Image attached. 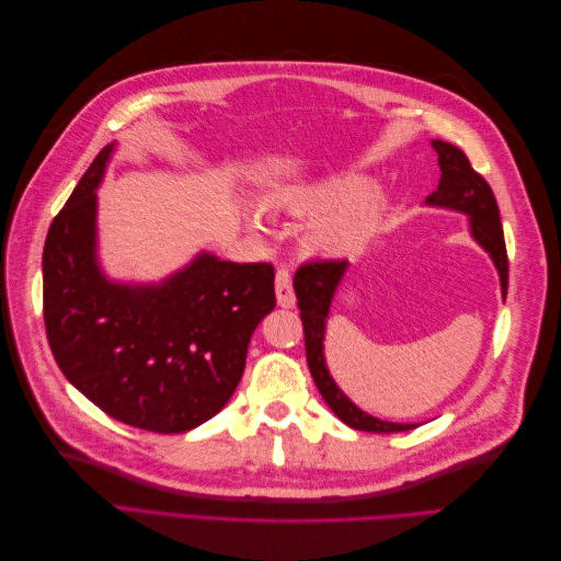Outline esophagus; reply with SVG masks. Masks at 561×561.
Segmentation results:
<instances>
[{
  "mask_svg": "<svg viewBox=\"0 0 561 561\" xmlns=\"http://www.w3.org/2000/svg\"><path fill=\"white\" fill-rule=\"evenodd\" d=\"M276 301L283 309L295 307V290H293V278L287 274V268L276 271Z\"/></svg>",
  "mask_w": 561,
  "mask_h": 561,
  "instance_id": "esophagus-1",
  "label": "esophagus"
}]
</instances>
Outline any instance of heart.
<instances>
[{
  "label": "heart",
  "instance_id": "1",
  "mask_svg": "<svg viewBox=\"0 0 561 561\" xmlns=\"http://www.w3.org/2000/svg\"><path fill=\"white\" fill-rule=\"evenodd\" d=\"M278 201L297 217L325 215L304 236V245L318 257H346L358 252L383 217V196L371 192V180L365 175H339L304 184L280 194Z\"/></svg>",
  "mask_w": 561,
  "mask_h": 561
}]
</instances>
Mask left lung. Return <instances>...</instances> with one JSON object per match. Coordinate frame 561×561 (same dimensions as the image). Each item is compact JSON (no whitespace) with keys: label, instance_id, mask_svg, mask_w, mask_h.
<instances>
[{"label":"left lung","instance_id":"8db88e82","mask_svg":"<svg viewBox=\"0 0 561 561\" xmlns=\"http://www.w3.org/2000/svg\"><path fill=\"white\" fill-rule=\"evenodd\" d=\"M431 145L437 151V163L439 171H443V178H439L437 190L426 198V206L461 213L468 217L470 239L489 254L491 262H494L501 280V295L505 297L507 254L494 192H491V186L484 182L482 175L472 171V165L461 149L443 140H433ZM348 266V262H311L304 264L295 274V295L304 322V342H307V360L313 381L320 390L322 400L330 404V410L342 419L346 426L365 433L412 431L419 423L383 421L360 410V407L336 386L334 377L330 375V367L325 360L328 318L334 295L339 290V285H342Z\"/></svg>","mask_w":561,"mask_h":561}]
</instances>
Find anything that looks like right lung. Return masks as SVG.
I'll return each mask as SVG.
<instances>
[{
    "label": "right lung",
    "mask_w": 561,
    "mask_h": 561,
    "mask_svg": "<svg viewBox=\"0 0 561 561\" xmlns=\"http://www.w3.org/2000/svg\"><path fill=\"white\" fill-rule=\"evenodd\" d=\"M116 147L100 151L48 229V344L65 379L112 419L184 433L239 386L250 336L276 307L274 266L201 250L159 280L112 278L100 262L98 190Z\"/></svg>",
    "instance_id": "1"
}]
</instances>
